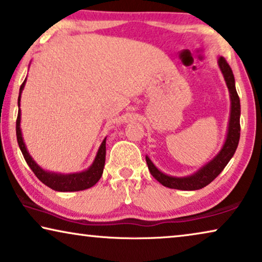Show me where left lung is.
<instances>
[{
    "label": "left lung",
    "mask_w": 262,
    "mask_h": 262,
    "mask_svg": "<svg viewBox=\"0 0 262 262\" xmlns=\"http://www.w3.org/2000/svg\"><path fill=\"white\" fill-rule=\"evenodd\" d=\"M217 63L224 77L225 84L228 87L229 96H230V116H229L228 131L223 146H222L213 159H211L209 162H206L204 166L200 167L198 170H195L191 175H187V177H173V175L163 173L154 164L150 157L146 155L145 160L150 173L160 184H162L168 188L181 189V191H196V189L205 187V186L209 185L211 181H213L221 174V171L224 169L225 166L229 163V161L231 160V157L234 156L236 149H237L239 131H241V127H239L241 105H239V98L237 92H236L235 77L234 74H232L231 68L229 67L227 60L223 57H220Z\"/></svg>",
    "instance_id": "obj_1"
}]
</instances>
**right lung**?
<instances>
[{"instance_id":"obj_1","label":"right lung","mask_w":262,"mask_h":262,"mask_svg":"<svg viewBox=\"0 0 262 262\" xmlns=\"http://www.w3.org/2000/svg\"><path fill=\"white\" fill-rule=\"evenodd\" d=\"M26 80L27 78H25L24 83L21 84L20 87L19 99H17V106L19 107H20V101H21V94H23L25 84H26ZM20 123H21V110L19 108V113H17V119H16L17 144L20 146V150L21 152H23L27 164L30 166L31 169L33 170V173L37 175V178L42 182V184H45L48 187L52 188L53 191H57V192H77V191H83V189L93 187V186L100 180V178H101V175L103 173V167H105L106 137L103 138L102 143L100 144L94 161H93V163L87 168V169L77 171V173L64 174V173H58V171L46 170L35 162L33 157L31 156V154L28 152L27 146L24 142L23 131H21Z\"/></svg>"}]
</instances>
